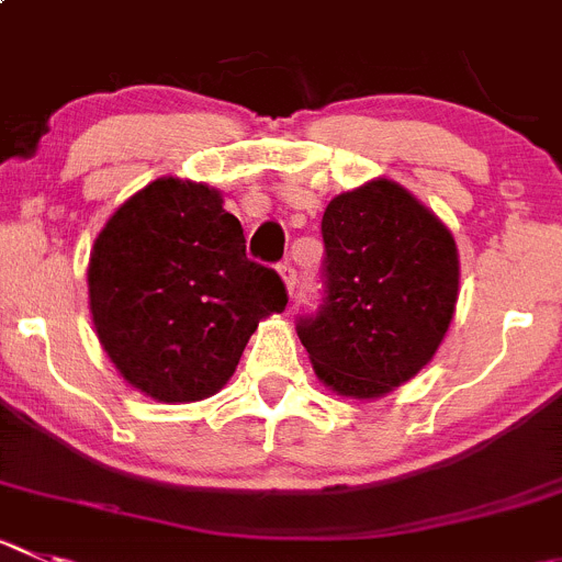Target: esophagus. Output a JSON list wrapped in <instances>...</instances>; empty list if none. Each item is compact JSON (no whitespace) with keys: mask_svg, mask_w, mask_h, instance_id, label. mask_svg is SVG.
Returning <instances> with one entry per match:
<instances>
[{"mask_svg":"<svg viewBox=\"0 0 562 562\" xmlns=\"http://www.w3.org/2000/svg\"><path fill=\"white\" fill-rule=\"evenodd\" d=\"M278 272H281V278H284V284H286V292H295V284H297V272H295V267L290 265V261H284V265L278 267Z\"/></svg>","mask_w":562,"mask_h":562,"instance_id":"obj_1","label":"esophagus"}]
</instances>
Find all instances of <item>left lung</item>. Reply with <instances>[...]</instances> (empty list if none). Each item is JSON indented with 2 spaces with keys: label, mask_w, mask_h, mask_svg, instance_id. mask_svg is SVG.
<instances>
[{
  "label": "left lung",
  "mask_w": 562,
  "mask_h": 562,
  "mask_svg": "<svg viewBox=\"0 0 562 562\" xmlns=\"http://www.w3.org/2000/svg\"><path fill=\"white\" fill-rule=\"evenodd\" d=\"M323 243V306L297 319V336L325 386L383 397L436 356L450 328L456 239L405 187L375 179L325 206Z\"/></svg>",
  "instance_id": "obj_1"
}]
</instances>
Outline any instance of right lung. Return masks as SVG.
Returning <instances> with one entry per match:
<instances>
[{"label": "right lung", "instance_id": "1", "mask_svg": "<svg viewBox=\"0 0 562 562\" xmlns=\"http://www.w3.org/2000/svg\"><path fill=\"white\" fill-rule=\"evenodd\" d=\"M90 314L115 370L159 403H195L234 375L259 319L284 312L276 270L245 256L237 217L173 176L121 204L88 265Z\"/></svg>", "mask_w": 562, "mask_h": 562}]
</instances>
